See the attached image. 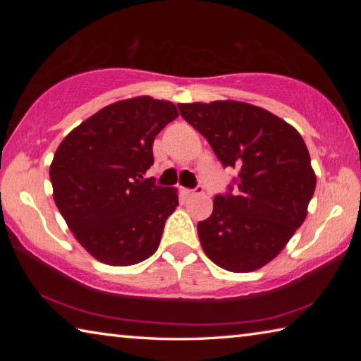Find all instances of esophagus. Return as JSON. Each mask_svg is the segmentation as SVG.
<instances>
[{
  "mask_svg": "<svg viewBox=\"0 0 361 361\" xmlns=\"http://www.w3.org/2000/svg\"><path fill=\"white\" fill-rule=\"evenodd\" d=\"M204 192V188L197 185L194 189H185V194L186 195H197V194H202Z\"/></svg>",
  "mask_w": 361,
  "mask_h": 361,
  "instance_id": "esophagus-1",
  "label": "esophagus"
}]
</instances>
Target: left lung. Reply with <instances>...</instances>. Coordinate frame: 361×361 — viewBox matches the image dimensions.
Returning a JSON list of instances; mask_svg holds the SVG:
<instances>
[{
    "label": "left lung",
    "mask_w": 361,
    "mask_h": 361,
    "mask_svg": "<svg viewBox=\"0 0 361 361\" xmlns=\"http://www.w3.org/2000/svg\"><path fill=\"white\" fill-rule=\"evenodd\" d=\"M223 167L237 170L197 223L205 255L231 272H250L282 252L304 223L315 173L299 132L276 114L242 102L178 103Z\"/></svg>",
    "instance_id": "8db88e82"
}]
</instances>
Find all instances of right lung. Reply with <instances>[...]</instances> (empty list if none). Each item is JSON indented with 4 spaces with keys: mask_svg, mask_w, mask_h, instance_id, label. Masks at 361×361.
Here are the masks:
<instances>
[{
    "mask_svg": "<svg viewBox=\"0 0 361 361\" xmlns=\"http://www.w3.org/2000/svg\"><path fill=\"white\" fill-rule=\"evenodd\" d=\"M176 118L173 103L135 97L100 109L60 143L49 170L54 200L95 259L132 266L157 250L178 194L143 175L156 135Z\"/></svg>",
    "mask_w": 361,
    "mask_h": 361,
    "instance_id": "obj_1",
    "label": "right lung"
}]
</instances>
